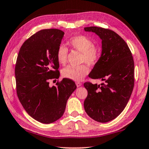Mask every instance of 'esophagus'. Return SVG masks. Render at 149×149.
Listing matches in <instances>:
<instances>
[{"label": "esophagus", "instance_id": "obj_1", "mask_svg": "<svg viewBox=\"0 0 149 149\" xmlns=\"http://www.w3.org/2000/svg\"><path fill=\"white\" fill-rule=\"evenodd\" d=\"M76 85H77V87H80L81 86H82V84H81L80 82H76Z\"/></svg>", "mask_w": 149, "mask_h": 149}]
</instances>
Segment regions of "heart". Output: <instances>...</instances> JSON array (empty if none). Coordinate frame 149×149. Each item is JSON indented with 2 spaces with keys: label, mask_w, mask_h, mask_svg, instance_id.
Instances as JSON below:
<instances>
[{
  "label": "heart",
  "mask_w": 149,
  "mask_h": 149,
  "mask_svg": "<svg viewBox=\"0 0 149 149\" xmlns=\"http://www.w3.org/2000/svg\"><path fill=\"white\" fill-rule=\"evenodd\" d=\"M69 45L74 50L82 54V62L88 65H94L99 61L100 56V50L97 47L93 45V41L86 36H77L71 38L67 41ZM68 50L63 45L58 47L56 58L59 63L65 65L67 60ZM88 67L86 65L78 67L67 66L61 71L62 77L67 79L80 81L89 73Z\"/></svg>",
  "instance_id": "1"
}]
</instances>
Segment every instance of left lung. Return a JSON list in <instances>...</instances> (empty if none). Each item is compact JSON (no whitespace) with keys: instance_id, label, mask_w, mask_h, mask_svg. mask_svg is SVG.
<instances>
[{"instance_id":"8db88e82","label":"left lung","mask_w":149,"mask_h":149,"mask_svg":"<svg viewBox=\"0 0 149 149\" xmlns=\"http://www.w3.org/2000/svg\"><path fill=\"white\" fill-rule=\"evenodd\" d=\"M102 41V52L89 77L105 83H84L88 97L84 100L87 114L99 123L114 119L123 111L134 86V62L130 49L117 33L101 27L84 28Z\"/></svg>"}]
</instances>
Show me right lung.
<instances>
[{
	"instance_id": "right-lung-1",
	"label": "right lung",
	"mask_w": 149,
	"mask_h": 149,
	"mask_svg": "<svg viewBox=\"0 0 149 149\" xmlns=\"http://www.w3.org/2000/svg\"><path fill=\"white\" fill-rule=\"evenodd\" d=\"M58 29L41 30L22 44L15 68L17 94L25 110L38 121L50 124L65 111L67 101L77 88L73 81L63 78L56 86L49 80L58 79V47L63 38Z\"/></svg>"
}]
</instances>
